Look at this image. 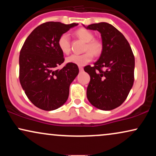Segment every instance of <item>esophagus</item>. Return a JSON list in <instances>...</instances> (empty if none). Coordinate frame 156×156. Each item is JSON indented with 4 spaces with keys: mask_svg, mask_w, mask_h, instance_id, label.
Wrapping results in <instances>:
<instances>
[{
    "mask_svg": "<svg viewBox=\"0 0 156 156\" xmlns=\"http://www.w3.org/2000/svg\"><path fill=\"white\" fill-rule=\"evenodd\" d=\"M79 69H80V71L82 72V71H83V67H80H80H79Z\"/></svg>",
    "mask_w": 156,
    "mask_h": 156,
    "instance_id": "obj_1",
    "label": "esophagus"
}]
</instances>
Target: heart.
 <instances>
[{"mask_svg":"<svg viewBox=\"0 0 156 156\" xmlns=\"http://www.w3.org/2000/svg\"><path fill=\"white\" fill-rule=\"evenodd\" d=\"M75 35L87 42L85 50H89L82 55H72L67 57L66 62L67 63L74 64L78 66H84L92 60L93 55H99L102 51V44L98 40H94L93 33L88 30L80 28L75 32ZM57 44L62 52L68 55L71 50L69 36L67 33H64L59 37Z\"/></svg>","mask_w":156,"mask_h":156,"instance_id":"obj_1","label":"heart"}]
</instances>
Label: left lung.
Wrapping results in <instances>:
<instances>
[{"mask_svg":"<svg viewBox=\"0 0 156 156\" xmlns=\"http://www.w3.org/2000/svg\"><path fill=\"white\" fill-rule=\"evenodd\" d=\"M83 26L99 31L102 51L93 67L84 71L90 76L87 97L91 105L101 110L114 109L123 104L133 87L135 58L127 40L116 27L107 23ZM101 68L105 70L103 71Z\"/></svg>","mask_w":156,"mask_h":156,"instance_id":"1","label":"left lung"}]
</instances>
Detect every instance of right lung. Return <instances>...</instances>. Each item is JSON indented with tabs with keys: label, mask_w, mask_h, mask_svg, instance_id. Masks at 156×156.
<instances>
[{
	"label": "right lung",
	"mask_w": 156,
	"mask_h": 156,
	"mask_svg": "<svg viewBox=\"0 0 156 156\" xmlns=\"http://www.w3.org/2000/svg\"><path fill=\"white\" fill-rule=\"evenodd\" d=\"M78 23L65 25L47 22L36 27L27 37L19 57V79L27 98L44 111L58 108L67 101L69 86L79 73L77 65L65 61L57 42L61 35Z\"/></svg>",
	"instance_id": "obj_1"
}]
</instances>
